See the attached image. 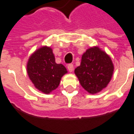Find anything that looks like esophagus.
<instances>
[{"label":"esophagus","mask_w":134,"mask_h":134,"mask_svg":"<svg viewBox=\"0 0 134 134\" xmlns=\"http://www.w3.org/2000/svg\"><path fill=\"white\" fill-rule=\"evenodd\" d=\"M68 69L69 72H73L74 71V66L73 64H68Z\"/></svg>","instance_id":"esophagus-1"}]
</instances>
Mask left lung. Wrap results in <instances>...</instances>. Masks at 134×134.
<instances>
[{"instance_id": "8db88e82", "label": "left lung", "mask_w": 134, "mask_h": 134, "mask_svg": "<svg viewBox=\"0 0 134 134\" xmlns=\"http://www.w3.org/2000/svg\"><path fill=\"white\" fill-rule=\"evenodd\" d=\"M110 56L98 46L90 48L83 54L81 65L75 69L81 86L94 94L107 86L114 73Z\"/></svg>"}]
</instances>
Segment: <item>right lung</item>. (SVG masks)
I'll list each match as a JSON object with an SVG mask.
<instances>
[{"label": "right lung", "instance_id": "1", "mask_svg": "<svg viewBox=\"0 0 134 134\" xmlns=\"http://www.w3.org/2000/svg\"><path fill=\"white\" fill-rule=\"evenodd\" d=\"M67 70L62 64L55 63L51 48L43 46L30 56L27 73L34 86L44 93H50L59 86Z\"/></svg>", "mask_w": 134, "mask_h": 134}]
</instances>
